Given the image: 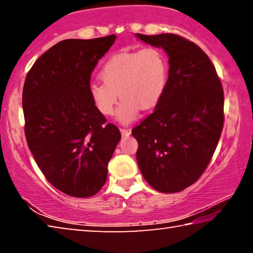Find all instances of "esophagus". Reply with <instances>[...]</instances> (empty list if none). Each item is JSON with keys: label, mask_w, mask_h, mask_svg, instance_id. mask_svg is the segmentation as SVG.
Returning <instances> with one entry per match:
<instances>
[{"label": "esophagus", "mask_w": 253, "mask_h": 253, "mask_svg": "<svg viewBox=\"0 0 253 253\" xmlns=\"http://www.w3.org/2000/svg\"><path fill=\"white\" fill-rule=\"evenodd\" d=\"M121 132H122V135L124 137H126V136H129L130 130L129 129H126V128H121Z\"/></svg>", "instance_id": "esophagus-1"}]
</instances>
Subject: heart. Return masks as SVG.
I'll return each mask as SVG.
<instances>
[{
	"mask_svg": "<svg viewBox=\"0 0 253 253\" xmlns=\"http://www.w3.org/2000/svg\"><path fill=\"white\" fill-rule=\"evenodd\" d=\"M169 69V59L157 46L117 53L102 66V81L89 84V95L105 116L114 114L121 95L117 119L122 124H129L138 116L142 107L152 108L162 99L168 85Z\"/></svg>",
	"mask_w": 253,
	"mask_h": 253,
	"instance_id": "b5f03b06",
	"label": "heart"
}]
</instances>
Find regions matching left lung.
I'll use <instances>...</instances> for the list:
<instances>
[{
	"mask_svg": "<svg viewBox=\"0 0 253 253\" xmlns=\"http://www.w3.org/2000/svg\"><path fill=\"white\" fill-rule=\"evenodd\" d=\"M137 38L169 55V81L153 113L132 128L137 163L154 190L177 193L211 162L224 124L221 80L207 53L173 33Z\"/></svg>",
	"mask_w": 253,
	"mask_h": 253,
	"instance_id": "left-lung-1",
	"label": "left lung"
}]
</instances>
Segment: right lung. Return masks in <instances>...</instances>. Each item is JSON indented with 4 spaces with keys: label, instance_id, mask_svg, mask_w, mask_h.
<instances>
[{
    "label": "right lung",
    "instance_id": "right-lung-1",
    "mask_svg": "<svg viewBox=\"0 0 253 253\" xmlns=\"http://www.w3.org/2000/svg\"><path fill=\"white\" fill-rule=\"evenodd\" d=\"M116 36L58 42L34 62L22 106L28 146L45 178L59 191L89 198L101 190L121 131L89 95L91 72Z\"/></svg>",
    "mask_w": 253,
    "mask_h": 253
}]
</instances>
